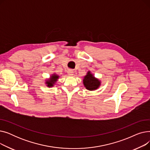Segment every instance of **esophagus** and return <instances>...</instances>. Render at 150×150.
Returning <instances> with one entry per match:
<instances>
[{"instance_id":"esophagus-1","label":"esophagus","mask_w":150,"mask_h":150,"mask_svg":"<svg viewBox=\"0 0 150 150\" xmlns=\"http://www.w3.org/2000/svg\"><path fill=\"white\" fill-rule=\"evenodd\" d=\"M67 74H68L69 76H72L74 75V72H73L72 70H69L68 72H67Z\"/></svg>"}]
</instances>
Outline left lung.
I'll list each match as a JSON object with an SVG mask.
<instances>
[{"instance_id": "1", "label": "left lung", "mask_w": 150, "mask_h": 150, "mask_svg": "<svg viewBox=\"0 0 150 150\" xmlns=\"http://www.w3.org/2000/svg\"><path fill=\"white\" fill-rule=\"evenodd\" d=\"M83 84L86 89L89 91H94L100 87L101 81L91 74V71H88L87 74L84 76Z\"/></svg>"}]
</instances>
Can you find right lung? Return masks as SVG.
Returning <instances> with one entry per match:
<instances>
[{
  "mask_svg": "<svg viewBox=\"0 0 150 150\" xmlns=\"http://www.w3.org/2000/svg\"><path fill=\"white\" fill-rule=\"evenodd\" d=\"M59 79V76L57 75L56 74H53L50 76V78L49 79L46 80L45 81V84L47 86V87H53V86L55 84L56 82L58 81Z\"/></svg>",
  "mask_w": 150,
  "mask_h": 150,
  "instance_id": "right-lung-1",
  "label": "right lung"
}]
</instances>
